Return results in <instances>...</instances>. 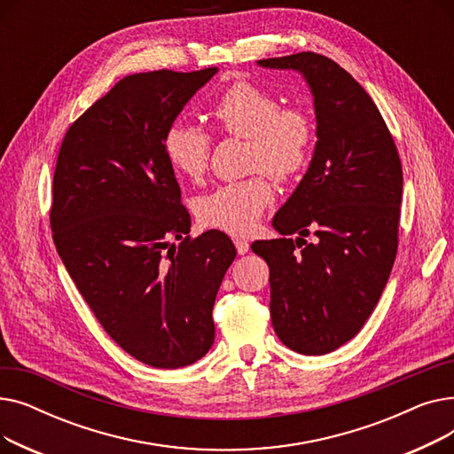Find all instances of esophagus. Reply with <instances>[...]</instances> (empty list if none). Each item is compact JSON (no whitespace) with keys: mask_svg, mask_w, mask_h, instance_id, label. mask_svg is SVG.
<instances>
[{"mask_svg":"<svg viewBox=\"0 0 454 454\" xmlns=\"http://www.w3.org/2000/svg\"><path fill=\"white\" fill-rule=\"evenodd\" d=\"M233 243H235V248H237V254H247L248 250H250V243L247 241V239H241V237H235L233 239Z\"/></svg>","mask_w":454,"mask_h":454,"instance_id":"1","label":"esophagus"}]
</instances>
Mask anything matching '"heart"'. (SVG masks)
<instances>
[{"mask_svg":"<svg viewBox=\"0 0 454 454\" xmlns=\"http://www.w3.org/2000/svg\"><path fill=\"white\" fill-rule=\"evenodd\" d=\"M209 114L223 136L248 139L247 169L254 173L200 195L195 215L207 228L245 235L274 200L267 171L279 182H289L311 161L317 123L303 106H285L278 93L250 81L230 84ZM161 149L178 176L200 182L209 167L213 137L202 127L175 121L163 134Z\"/></svg>","mask_w":454,"mask_h":454,"instance_id":"heart-1","label":"heart"}]
</instances>
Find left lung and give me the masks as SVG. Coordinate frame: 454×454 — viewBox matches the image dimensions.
I'll return each mask as SVG.
<instances>
[{
  "label": "left lung",
  "instance_id": "1",
  "mask_svg": "<svg viewBox=\"0 0 454 454\" xmlns=\"http://www.w3.org/2000/svg\"><path fill=\"white\" fill-rule=\"evenodd\" d=\"M298 69L315 95L317 149L272 226L283 237L252 250L270 269L279 340L325 355L351 340L375 309L399 243L403 169L395 141L364 88L335 60L296 53L259 60ZM313 231L316 239L304 237ZM298 232L294 242L289 234Z\"/></svg>",
  "mask_w": 454,
  "mask_h": 454
}]
</instances>
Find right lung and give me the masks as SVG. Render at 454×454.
<instances>
[{"mask_svg":"<svg viewBox=\"0 0 454 454\" xmlns=\"http://www.w3.org/2000/svg\"><path fill=\"white\" fill-rule=\"evenodd\" d=\"M215 74L158 69L121 79L71 123L57 158V252L108 337L153 368H182L207 353L215 296L237 254L221 230L189 235L161 149L167 127Z\"/></svg>","mask_w":454,"mask_h":454,"instance_id":"add662e5","label":"right lung"}]
</instances>
